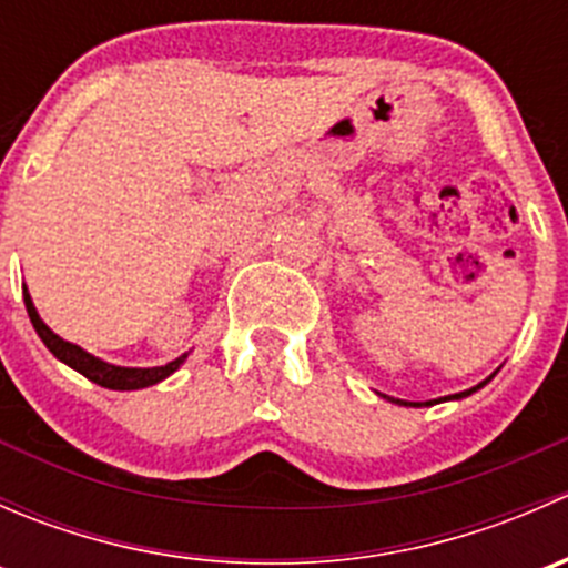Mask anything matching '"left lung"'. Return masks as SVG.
<instances>
[{"label": "left lung", "mask_w": 568, "mask_h": 568, "mask_svg": "<svg viewBox=\"0 0 568 568\" xmlns=\"http://www.w3.org/2000/svg\"><path fill=\"white\" fill-rule=\"evenodd\" d=\"M495 374H497V371H495ZM495 374H491L489 379H484V382H480V385L469 387V390H464V393L448 395V398H434V400H400V398H390V395H382V398L393 400V404H398V406H432V404H437V400H462V398H467V395H473L475 390H480V387H484V385H489V382L495 379Z\"/></svg>", "instance_id": "left-lung-1"}]
</instances>
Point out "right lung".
<instances>
[{"mask_svg":"<svg viewBox=\"0 0 568 568\" xmlns=\"http://www.w3.org/2000/svg\"><path fill=\"white\" fill-rule=\"evenodd\" d=\"M24 305H27V313H30L32 326H36L38 337L45 343V348H49L60 363H65L68 368L79 371V374L88 376V379L95 382V385L106 387V390H142V387L159 385V382L168 379L170 374H175L189 357V354H181V357H175L173 363L156 365V368H125V365L104 363V359L93 357V354L84 352V348L77 346V343L62 341L60 335H54V332L43 324V318L38 316L27 285H24Z\"/></svg>","mask_w":568,"mask_h":568,"instance_id":"1","label":"right lung"}]
</instances>
